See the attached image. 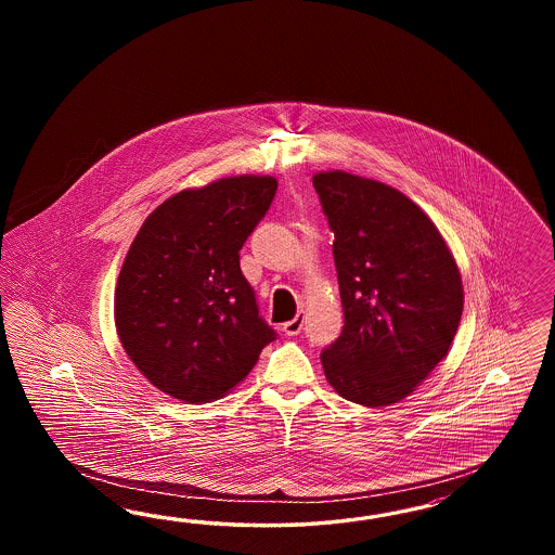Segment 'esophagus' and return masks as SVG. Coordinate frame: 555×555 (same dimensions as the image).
Masks as SVG:
<instances>
[{"label": "esophagus", "instance_id": "34e87169", "mask_svg": "<svg viewBox=\"0 0 555 555\" xmlns=\"http://www.w3.org/2000/svg\"><path fill=\"white\" fill-rule=\"evenodd\" d=\"M302 330V315L301 313H297V318H293L291 321H286L285 325H283V332H285L286 336H299Z\"/></svg>", "mask_w": 555, "mask_h": 555}]
</instances>
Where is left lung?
<instances>
[{"label":"left lung","mask_w":555,"mask_h":555,"mask_svg":"<svg viewBox=\"0 0 555 555\" xmlns=\"http://www.w3.org/2000/svg\"><path fill=\"white\" fill-rule=\"evenodd\" d=\"M313 186L334 232L344 330L321 352L325 378L364 406L399 403L448 356L464 288L434 221L392 186L344 170Z\"/></svg>","instance_id":"obj_1"}]
</instances>
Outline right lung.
I'll use <instances>...</instances> for the list:
<instances>
[{"label": "right lung", "mask_w": 555, "mask_h": 555, "mask_svg": "<svg viewBox=\"0 0 555 555\" xmlns=\"http://www.w3.org/2000/svg\"><path fill=\"white\" fill-rule=\"evenodd\" d=\"M274 177H230L158 205L116 286V330L135 369L189 404L244 380L276 332L258 315L240 250L276 193Z\"/></svg>", "instance_id": "right-lung-1"}]
</instances>
